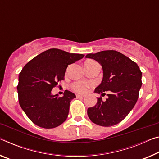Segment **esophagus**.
I'll list each match as a JSON object with an SVG mask.
<instances>
[{
  "label": "esophagus",
  "mask_w": 159,
  "mask_h": 159,
  "mask_svg": "<svg viewBox=\"0 0 159 159\" xmlns=\"http://www.w3.org/2000/svg\"><path fill=\"white\" fill-rule=\"evenodd\" d=\"M76 97H77V98H84V95H79V94H77V95H76Z\"/></svg>",
  "instance_id": "34e87169"
}]
</instances>
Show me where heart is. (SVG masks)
<instances>
[{
  "instance_id": "obj_1",
  "label": "heart",
  "mask_w": 159,
  "mask_h": 159,
  "mask_svg": "<svg viewBox=\"0 0 159 159\" xmlns=\"http://www.w3.org/2000/svg\"><path fill=\"white\" fill-rule=\"evenodd\" d=\"M93 60H87L85 61V63H89V62H93ZM90 83L84 82V81H79L75 82L72 85L73 89H74L75 92L80 93H84L86 92L88 88L90 86Z\"/></svg>"
}]
</instances>
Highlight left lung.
Wrapping results in <instances>:
<instances>
[{
    "instance_id": "obj_1",
    "label": "left lung",
    "mask_w": 159,
    "mask_h": 159,
    "mask_svg": "<svg viewBox=\"0 0 159 159\" xmlns=\"http://www.w3.org/2000/svg\"><path fill=\"white\" fill-rule=\"evenodd\" d=\"M85 58L93 59L101 65L102 81L95 93L108 98L102 101L98 98L94 107L88 108V116L93 123L110 127L120 123L134 107L142 86V73L129 57L115 50L89 54Z\"/></svg>"
}]
</instances>
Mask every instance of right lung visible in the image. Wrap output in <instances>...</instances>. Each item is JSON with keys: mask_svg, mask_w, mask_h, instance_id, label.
Here are the masks:
<instances>
[{"mask_svg": "<svg viewBox=\"0 0 159 159\" xmlns=\"http://www.w3.org/2000/svg\"><path fill=\"white\" fill-rule=\"evenodd\" d=\"M81 54L50 49L33 58L18 77L19 103L29 119L37 126L52 129L61 125L69 115L74 93L65 90L62 97L52 90L64 79L68 65L84 58Z\"/></svg>", "mask_w": 159, "mask_h": 159, "instance_id": "obj_1", "label": "right lung"}]
</instances>
